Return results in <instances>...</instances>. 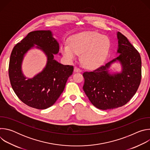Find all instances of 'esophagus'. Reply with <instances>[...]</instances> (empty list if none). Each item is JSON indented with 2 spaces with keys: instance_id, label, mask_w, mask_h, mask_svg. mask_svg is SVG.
Wrapping results in <instances>:
<instances>
[{
  "instance_id": "esophagus-1",
  "label": "esophagus",
  "mask_w": 150,
  "mask_h": 150,
  "mask_svg": "<svg viewBox=\"0 0 150 150\" xmlns=\"http://www.w3.org/2000/svg\"><path fill=\"white\" fill-rule=\"evenodd\" d=\"M74 72H81L82 71L81 69H79V68H78V67H74Z\"/></svg>"
}]
</instances>
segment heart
<instances>
[{
	"mask_svg": "<svg viewBox=\"0 0 150 150\" xmlns=\"http://www.w3.org/2000/svg\"><path fill=\"white\" fill-rule=\"evenodd\" d=\"M110 47L108 37L97 32H87L72 36L68 43L61 45L62 54L69 61L74 60L78 54L88 68L99 67L108 55Z\"/></svg>",
	"mask_w": 150,
	"mask_h": 150,
	"instance_id": "obj_1",
	"label": "heart"
}]
</instances>
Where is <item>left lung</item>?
I'll use <instances>...</instances> for the list:
<instances>
[{
  "label": "left lung",
  "mask_w": 150,
  "mask_h": 150,
  "mask_svg": "<svg viewBox=\"0 0 150 150\" xmlns=\"http://www.w3.org/2000/svg\"><path fill=\"white\" fill-rule=\"evenodd\" d=\"M119 56L97 69L83 73V90L91 103L101 110L123 106L138 90L141 80V59L139 52L127 38L117 33ZM116 60L120 62V73L111 74L108 69Z\"/></svg>",
  "instance_id": "obj_1"
}]
</instances>
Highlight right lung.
I'll return each instance as SVG.
<instances>
[{"label":"right lung","mask_w":150,"mask_h":150,"mask_svg":"<svg viewBox=\"0 0 150 150\" xmlns=\"http://www.w3.org/2000/svg\"><path fill=\"white\" fill-rule=\"evenodd\" d=\"M48 57L46 67L34 78L27 80L21 69L25 54L34 45ZM59 45L49 30L30 32L13 47L9 60V76L17 97L31 108L46 109L53 105L65 88L74 67L63 65L54 59Z\"/></svg>","instance_id":"1"}]
</instances>
